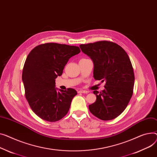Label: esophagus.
<instances>
[{"instance_id": "1", "label": "esophagus", "mask_w": 157, "mask_h": 157, "mask_svg": "<svg viewBox=\"0 0 157 157\" xmlns=\"http://www.w3.org/2000/svg\"><path fill=\"white\" fill-rule=\"evenodd\" d=\"M78 93H88V91H86V90H79L78 91Z\"/></svg>"}]
</instances>
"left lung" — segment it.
<instances>
[{"label":"left lung","instance_id":"left-lung-1","mask_svg":"<svg viewBox=\"0 0 157 157\" xmlns=\"http://www.w3.org/2000/svg\"><path fill=\"white\" fill-rule=\"evenodd\" d=\"M94 63L95 80L105 81V89L94 91L95 102L89 105L90 112L103 121L118 117L132 97L134 74L130 59L120 45L110 41H99L79 45Z\"/></svg>","mask_w":157,"mask_h":157}]
</instances>
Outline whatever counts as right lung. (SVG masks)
Masks as SVG:
<instances>
[{"mask_svg":"<svg viewBox=\"0 0 157 157\" xmlns=\"http://www.w3.org/2000/svg\"><path fill=\"white\" fill-rule=\"evenodd\" d=\"M80 52L76 46L47 43L28 54L22 74L25 95L31 110L41 119L56 122L67 113L77 91L72 88L57 91L55 79L62 75L69 59Z\"/></svg>","mask_w":157,"mask_h":157,"instance_id":"right-lung-1","label":"right lung"}]
</instances>
